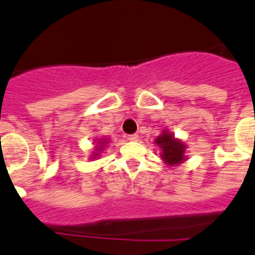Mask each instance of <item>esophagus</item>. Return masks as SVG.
I'll return each mask as SVG.
<instances>
[{
    "instance_id": "34e87169",
    "label": "esophagus",
    "mask_w": 255,
    "mask_h": 255,
    "mask_svg": "<svg viewBox=\"0 0 255 255\" xmlns=\"http://www.w3.org/2000/svg\"><path fill=\"white\" fill-rule=\"evenodd\" d=\"M127 138L129 141H137L138 140V134H128Z\"/></svg>"
}]
</instances>
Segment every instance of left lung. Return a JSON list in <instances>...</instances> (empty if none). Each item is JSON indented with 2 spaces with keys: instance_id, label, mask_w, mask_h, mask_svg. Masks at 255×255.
Listing matches in <instances>:
<instances>
[{
  "instance_id": "left-lung-1",
  "label": "left lung",
  "mask_w": 255,
  "mask_h": 255,
  "mask_svg": "<svg viewBox=\"0 0 255 255\" xmlns=\"http://www.w3.org/2000/svg\"><path fill=\"white\" fill-rule=\"evenodd\" d=\"M161 149V158L167 166H177L179 163L185 162L187 156H185L186 144L179 138H175L174 134L167 129H163L162 133L154 140Z\"/></svg>"
}]
</instances>
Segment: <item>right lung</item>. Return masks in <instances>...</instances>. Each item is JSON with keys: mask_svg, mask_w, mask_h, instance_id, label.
<instances>
[{"mask_svg": "<svg viewBox=\"0 0 255 255\" xmlns=\"http://www.w3.org/2000/svg\"><path fill=\"white\" fill-rule=\"evenodd\" d=\"M109 144V140L107 138H97L95 140V149L94 152L92 153V160H95V158H98L99 156H101V152H102L103 149H105V146Z\"/></svg>", "mask_w": 255, "mask_h": 255, "instance_id": "1", "label": "right lung"}]
</instances>
